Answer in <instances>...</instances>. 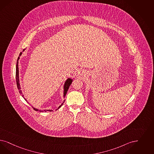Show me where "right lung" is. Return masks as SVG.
Segmentation results:
<instances>
[{
    "label": "right lung",
    "mask_w": 154,
    "mask_h": 154,
    "mask_svg": "<svg viewBox=\"0 0 154 154\" xmlns=\"http://www.w3.org/2000/svg\"><path fill=\"white\" fill-rule=\"evenodd\" d=\"M25 51V49H23V52H24ZM21 54H22V52H20V54H19V56L18 57V58H17V63H16V84H17V89L19 90V92H20V94H22V92H21V90H20L21 89V88H20V83H19V67H18V62H19V58H20V56H21ZM72 81H73V79H68L67 80H66V81H65V84H64V97H65V96H66V93H67V91H68V89H69V86H70V85H71V84H72ZM22 97H23V95H22ZM24 98V97H23ZM24 99H25V100L26 101H27L26 100V99L25 98H24ZM63 102V103L64 102ZM63 103L60 105V106H59L58 107V109H57V110H58V109L61 107V106L63 105ZM33 109L35 110V111H39V112H47V111H49V112H52V110H44L43 111L42 110H38L37 109H35V107H33Z\"/></svg>",
    "instance_id": "right-lung-1"
}]
</instances>
